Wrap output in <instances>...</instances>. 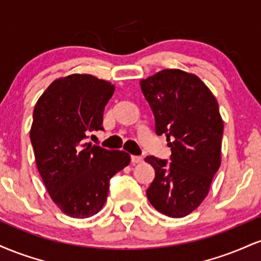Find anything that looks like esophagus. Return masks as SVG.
<instances>
[{"mask_svg": "<svg viewBox=\"0 0 261 261\" xmlns=\"http://www.w3.org/2000/svg\"><path fill=\"white\" fill-rule=\"evenodd\" d=\"M142 161H143L142 155H131V162H133L134 164L141 163V162H142Z\"/></svg>", "mask_w": 261, "mask_h": 261, "instance_id": "obj_1", "label": "esophagus"}]
</instances>
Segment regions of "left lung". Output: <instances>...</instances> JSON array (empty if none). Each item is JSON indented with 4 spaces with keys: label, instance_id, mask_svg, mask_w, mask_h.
Listing matches in <instances>:
<instances>
[{
    "label": "left lung",
    "instance_id": "left-lung-1",
    "mask_svg": "<svg viewBox=\"0 0 261 261\" xmlns=\"http://www.w3.org/2000/svg\"><path fill=\"white\" fill-rule=\"evenodd\" d=\"M141 89L164 134L170 162L148 155L155 176L148 201L169 217H184L203 201L221 164L223 121L216 98L195 74L163 70L142 80Z\"/></svg>",
    "mask_w": 261,
    "mask_h": 261
}]
</instances>
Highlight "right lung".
<instances>
[{"label":"right lung","mask_w":261,"mask_h":261,"mask_svg":"<svg viewBox=\"0 0 261 261\" xmlns=\"http://www.w3.org/2000/svg\"><path fill=\"white\" fill-rule=\"evenodd\" d=\"M114 86L91 74L54 81L37 101L31 141L41 179L53 201L67 216L91 217L103 207L109 181L130 163L125 151L87 143L104 130V108Z\"/></svg>","instance_id":"right-lung-1"}]
</instances>
